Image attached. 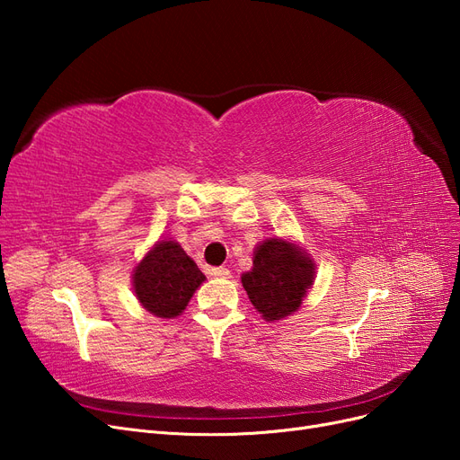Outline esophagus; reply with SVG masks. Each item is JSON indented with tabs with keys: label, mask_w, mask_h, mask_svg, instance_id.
I'll list each match as a JSON object with an SVG mask.
<instances>
[{
	"label": "esophagus",
	"mask_w": 460,
	"mask_h": 460,
	"mask_svg": "<svg viewBox=\"0 0 460 460\" xmlns=\"http://www.w3.org/2000/svg\"><path fill=\"white\" fill-rule=\"evenodd\" d=\"M211 276H217V278H228L230 276V270L225 269V267H215L211 269Z\"/></svg>",
	"instance_id": "34e87169"
}]
</instances>
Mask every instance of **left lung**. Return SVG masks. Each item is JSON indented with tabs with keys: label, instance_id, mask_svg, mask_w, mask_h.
<instances>
[{
	"label": "left lung",
	"instance_id": "left-lung-1",
	"mask_svg": "<svg viewBox=\"0 0 460 460\" xmlns=\"http://www.w3.org/2000/svg\"><path fill=\"white\" fill-rule=\"evenodd\" d=\"M314 280V262L294 243L264 240L253 253V269L242 284L253 307L267 320H280L299 309Z\"/></svg>",
	"mask_w": 460,
	"mask_h": 460
}]
</instances>
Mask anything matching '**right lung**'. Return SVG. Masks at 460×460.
Returning <instances> with one entry per match:
<instances>
[{"label":"right lung","instance_id":"right-lung-1","mask_svg":"<svg viewBox=\"0 0 460 460\" xmlns=\"http://www.w3.org/2000/svg\"><path fill=\"white\" fill-rule=\"evenodd\" d=\"M203 280L205 274L176 242H157L134 270L137 299L159 318L182 313Z\"/></svg>","mask_w":460,"mask_h":460}]
</instances>
